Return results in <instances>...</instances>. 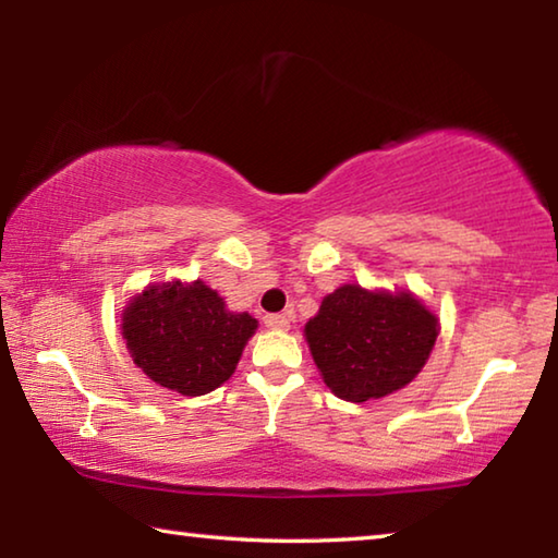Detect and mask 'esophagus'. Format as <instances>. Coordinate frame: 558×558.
<instances>
[{"instance_id": "1", "label": "esophagus", "mask_w": 558, "mask_h": 558, "mask_svg": "<svg viewBox=\"0 0 558 558\" xmlns=\"http://www.w3.org/2000/svg\"><path fill=\"white\" fill-rule=\"evenodd\" d=\"M263 323H266L268 329H278V332H286L290 327V317L288 315H266L263 317Z\"/></svg>"}]
</instances>
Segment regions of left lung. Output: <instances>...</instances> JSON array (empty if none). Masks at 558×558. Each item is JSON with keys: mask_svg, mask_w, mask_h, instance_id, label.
<instances>
[{"mask_svg": "<svg viewBox=\"0 0 558 558\" xmlns=\"http://www.w3.org/2000/svg\"><path fill=\"white\" fill-rule=\"evenodd\" d=\"M440 323L411 290L339 286L305 325L317 372L337 399L364 403L409 386L436 347Z\"/></svg>", "mask_w": 558, "mask_h": 558, "instance_id": "1", "label": "left lung"}]
</instances>
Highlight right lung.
I'll use <instances>...</instances> for the list:
<instances>
[{
  "label": "right lung",
  "mask_w": 558,
  "mask_h": 558,
  "mask_svg": "<svg viewBox=\"0 0 558 558\" xmlns=\"http://www.w3.org/2000/svg\"><path fill=\"white\" fill-rule=\"evenodd\" d=\"M120 329L132 362L155 384L204 396L231 379L258 319L231 313L204 280H169L130 298Z\"/></svg>",
  "instance_id": "obj_1"
}]
</instances>
